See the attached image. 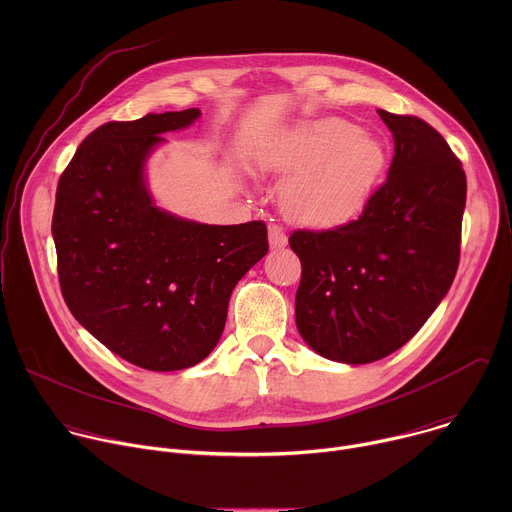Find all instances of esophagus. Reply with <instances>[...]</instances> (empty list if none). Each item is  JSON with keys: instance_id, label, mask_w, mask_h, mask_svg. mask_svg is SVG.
<instances>
[{"instance_id": "obj_1", "label": "esophagus", "mask_w": 512, "mask_h": 512, "mask_svg": "<svg viewBox=\"0 0 512 512\" xmlns=\"http://www.w3.org/2000/svg\"><path fill=\"white\" fill-rule=\"evenodd\" d=\"M269 245H271V249H281L287 245V235H285L283 227H279V225L269 227Z\"/></svg>"}]
</instances>
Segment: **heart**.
I'll use <instances>...</instances> for the list:
<instances>
[{"label":"heart","mask_w":512,"mask_h":512,"mask_svg":"<svg viewBox=\"0 0 512 512\" xmlns=\"http://www.w3.org/2000/svg\"><path fill=\"white\" fill-rule=\"evenodd\" d=\"M275 166L294 172L283 190V210L298 223L334 227L371 200L387 166L385 145L346 119H318L291 133Z\"/></svg>","instance_id":"obj_1"}]
</instances>
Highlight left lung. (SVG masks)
Listing matches in <instances>:
<instances>
[{
	"instance_id": "1",
	"label": "left lung",
	"mask_w": 512,
	"mask_h": 512,
	"mask_svg": "<svg viewBox=\"0 0 512 512\" xmlns=\"http://www.w3.org/2000/svg\"><path fill=\"white\" fill-rule=\"evenodd\" d=\"M395 139L387 180L356 221L298 229L296 324L324 358L367 364L409 342L460 263L466 174L448 141L413 115L379 109Z\"/></svg>"
}]
</instances>
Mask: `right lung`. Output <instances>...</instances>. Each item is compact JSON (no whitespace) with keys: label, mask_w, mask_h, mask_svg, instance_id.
I'll list each match as a JSON object with an SVG mask.
<instances>
[{"label":"right lung","mask_w":512,"mask_h":512,"mask_svg":"<svg viewBox=\"0 0 512 512\" xmlns=\"http://www.w3.org/2000/svg\"><path fill=\"white\" fill-rule=\"evenodd\" d=\"M200 109L109 121L60 174L52 214L62 298L135 367L180 371L221 338L237 281L267 253L263 221L200 225L154 206L145 158Z\"/></svg>","instance_id":"obj_1"}]
</instances>
